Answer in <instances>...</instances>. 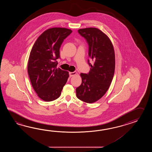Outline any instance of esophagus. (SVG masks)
<instances>
[{
  "instance_id": "1",
  "label": "esophagus",
  "mask_w": 152,
  "mask_h": 152,
  "mask_svg": "<svg viewBox=\"0 0 152 152\" xmlns=\"http://www.w3.org/2000/svg\"><path fill=\"white\" fill-rule=\"evenodd\" d=\"M69 77H73L77 75V72H69Z\"/></svg>"
}]
</instances>
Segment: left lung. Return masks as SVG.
<instances>
[{"label": "left lung", "mask_w": 152, "mask_h": 152, "mask_svg": "<svg viewBox=\"0 0 152 152\" xmlns=\"http://www.w3.org/2000/svg\"><path fill=\"white\" fill-rule=\"evenodd\" d=\"M89 45L88 56L94 61L88 74L81 73L82 83L76 88L77 97L87 103L100 99L107 92L113 79L115 68V55L110 39L96 28L78 30Z\"/></svg>", "instance_id": "obj_1"}]
</instances>
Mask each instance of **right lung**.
Returning <instances> with one entry per match:
<instances>
[{"mask_svg":"<svg viewBox=\"0 0 152 152\" xmlns=\"http://www.w3.org/2000/svg\"><path fill=\"white\" fill-rule=\"evenodd\" d=\"M71 29L55 27L45 30L32 46L29 55L28 72L32 87L38 97L45 102L60 96L69 77L66 71L56 68L60 48Z\"/></svg>","mask_w":152,"mask_h":152,"instance_id":"1","label":"right lung"}]
</instances>
